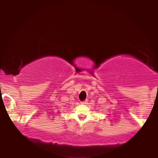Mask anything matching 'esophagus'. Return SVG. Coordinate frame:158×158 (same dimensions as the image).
<instances>
[{"label": "esophagus", "mask_w": 158, "mask_h": 158, "mask_svg": "<svg viewBox=\"0 0 158 158\" xmlns=\"http://www.w3.org/2000/svg\"><path fill=\"white\" fill-rule=\"evenodd\" d=\"M81 104H87L88 103V100H85V101H82V102H81Z\"/></svg>", "instance_id": "obj_1"}]
</instances>
